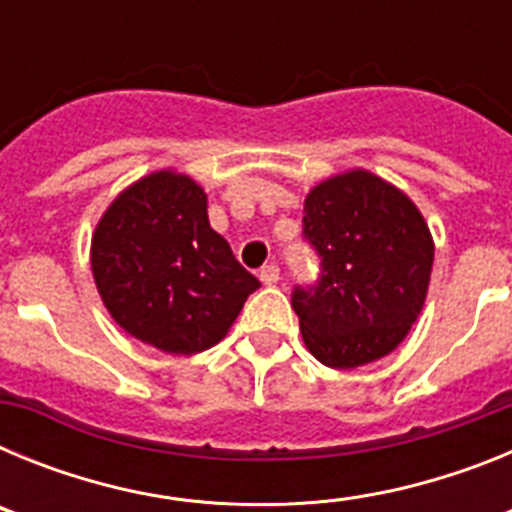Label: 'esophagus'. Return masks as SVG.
<instances>
[{
  "mask_svg": "<svg viewBox=\"0 0 512 512\" xmlns=\"http://www.w3.org/2000/svg\"><path fill=\"white\" fill-rule=\"evenodd\" d=\"M259 279L264 284H277L279 282V266L277 264H266V266H261V271H259Z\"/></svg>",
  "mask_w": 512,
  "mask_h": 512,
  "instance_id": "esophagus-1",
  "label": "esophagus"
}]
</instances>
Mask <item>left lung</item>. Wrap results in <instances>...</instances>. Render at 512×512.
<instances>
[{
    "instance_id": "left-lung-1",
    "label": "left lung",
    "mask_w": 512,
    "mask_h": 512,
    "mask_svg": "<svg viewBox=\"0 0 512 512\" xmlns=\"http://www.w3.org/2000/svg\"><path fill=\"white\" fill-rule=\"evenodd\" d=\"M302 223L323 259L320 282L292 295L307 351L330 369L392 354L431 284L436 246L423 212L382 176L348 169L307 192Z\"/></svg>"
}]
</instances>
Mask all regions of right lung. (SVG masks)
Wrapping results in <instances>:
<instances>
[{"label": "right lung", "instance_id": "right-lung-1", "mask_svg": "<svg viewBox=\"0 0 512 512\" xmlns=\"http://www.w3.org/2000/svg\"><path fill=\"white\" fill-rule=\"evenodd\" d=\"M89 261L112 320L174 356L223 341L261 287L210 228L205 189L176 169L151 171L117 194L94 228Z\"/></svg>", "mask_w": 512, "mask_h": 512}]
</instances>
